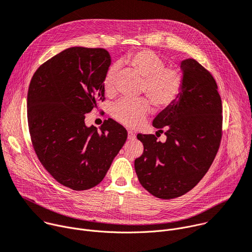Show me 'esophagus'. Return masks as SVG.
<instances>
[{
  "mask_svg": "<svg viewBox=\"0 0 252 252\" xmlns=\"http://www.w3.org/2000/svg\"><path fill=\"white\" fill-rule=\"evenodd\" d=\"M127 139L128 140H134L135 139V133L131 130H128L127 131Z\"/></svg>",
  "mask_w": 252,
  "mask_h": 252,
  "instance_id": "34e87169",
  "label": "esophagus"
}]
</instances>
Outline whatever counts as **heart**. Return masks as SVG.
<instances>
[{"label": "heart", "instance_id": "1", "mask_svg": "<svg viewBox=\"0 0 252 252\" xmlns=\"http://www.w3.org/2000/svg\"><path fill=\"white\" fill-rule=\"evenodd\" d=\"M124 63L144 79L143 91L158 107H166L173 103L183 87L182 72L176 67L165 66L161 56L151 50H138L128 53ZM117 66L107 70L103 85L106 94H112L116 87ZM152 107L147 98H123L111 107L112 117L123 125L134 127L140 126L150 113Z\"/></svg>", "mask_w": 252, "mask_h": 252}]
</instances>
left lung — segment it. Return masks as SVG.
Listing matches in <instances>:
<instances>
[{"mask_svg": "<svg viewBox=\"0 0 252 252\" xmlns=\"http://www.w3.org/2000/svg\"><path fill=\"white\" fill-rule=\"evenodd\" d=\"M183 87L178 98L159 112L155 134L136 135L144 145L134 170L142 186L157 198L173 199L192 190L212 165L222 136V102L211 73L194 59L181 62Z\"/></svg>", "mask_w": 252, "mask_h": 252, "instance_id": "obj_1", "label": "left lung"}]
</instances>
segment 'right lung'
<instances>
[{
  "label": "right lung",
  "mask_w": 252,
  "mask_h": 252,
  "mask_svg": "<svg viewBox=\"0 0 252 252\" xmlns=\"http://www.w3.org/2000/svg\"><path fill=\"white\" fill-rule=\"evenodd\" d=\"M110 55L102 48L71 47L42 64L28 90L31 141L40 163L61 185L88 190L103 180L125 145L126 129L108 119L85 125V113L104 99Z\"/></svg>",
  "instance_id": "obj_1"
}]
</instances>
